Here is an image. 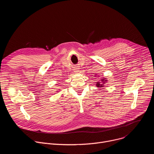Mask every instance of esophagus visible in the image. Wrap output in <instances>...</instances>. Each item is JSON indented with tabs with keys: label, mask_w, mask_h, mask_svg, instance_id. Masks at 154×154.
Instances as JSON below:
<instances>
[{
	"label": "esophagus",
	"mask_w": 154,
	"mask_h": 154,
	"mask_svg": "<svg viewBox=\"0 0 154 154\" xmlns=\"http://www.w3.org/2000/svg\"><path fill=\"white\" fill-rule=\"evenodd\" d=\"M74 71L75 73H77H77H79V69H78L77 68H75L74 69Z\"/></svg>",
	"instance_id": "34e87169"
}]
</instances>
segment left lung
Masks as SVG:
<instances>
[{"label": "left lung", "mask_w": 154, "mask_h": 154, "mask_svg": "<svg viewBox=\"0 0 154 154\" xmlns=\"http://www.w3.org/2000/svg\"><path fill=\"white\" fill-rule=\"evenodd\" d=\"M102 79H101V81L103 82V83H102V84L100 83V82H97V84H96V85L98 88H102V87L104 86H103V84H105V82L107 80H106V79H103V78H102Z\"/></svg>", "instance_id": "1"}]
</instances>
